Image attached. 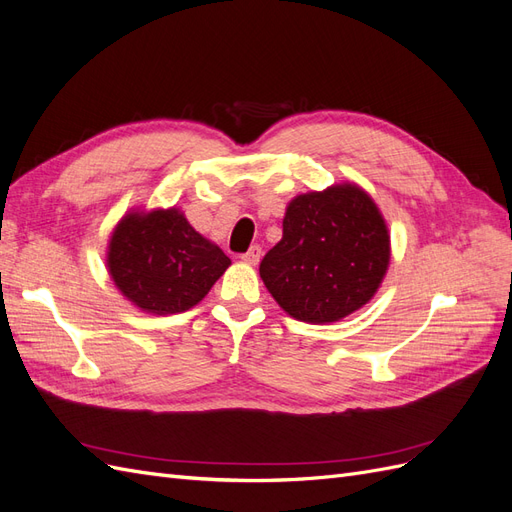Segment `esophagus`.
I'll return each instance as SVG.
<instances>
[{"label":"esophagus","mask_w":512,"mask_h":512,"mask_svg":"<svg viewBox=\"0 0 512 512\" xmlns=\"http://www.w3.org/2000/svg\"><path fill=\"white\" fill-rule=\"evenodd\" d=\"M260 256H262V250H260V247H258V245H252L250 250H247L245 254H241V260H245L247 265H258Z\"/></svg>","instance_id":"esophagus-1"}]
</instances>
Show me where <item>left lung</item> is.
Instances as JSON below:
<instances>
[{
  "label": "left lung",
  "mask_w": 512,
  "mask_h": 512,
  "mask_svg": "<svg viewBox=\"0 0 512 512\" xmlns=\"http://www.w3.org/2000/svg\"><path fill=\"white\" fill-rule=\"evenodd\" d=\"M389 258V230L376 203L348 183L292 200L282 241L262 258L260 277L292 318L335 322L374 297Z\"/></svg>",
  "instance_id": "obj_1"
}]
</instances>
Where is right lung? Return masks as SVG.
Segmentation results:
<instances>
[{"label": "right lung", "instance_id": "right-lung-1", "mask_svg": "<svg viewBox=\"0 0 512 512\" xmlns=\"http://www.w3.org/2000/svg\"><path fill=\"white\" fill-rule=\"evenodd\" d=\"M230 258L188 224L177 209L130 213L108 245V271L134 305L179 314L203 301Z\"/></svg>", "mask_w": 512, "mask_h": 512}]
</instances>
